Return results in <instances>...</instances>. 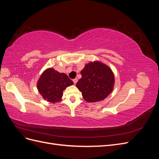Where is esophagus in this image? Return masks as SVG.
Wrapping results in <instances>:
<instances>
[{"label": "esophagus", "instance_id": "1", "mask_svg": "<svg viewBox=\"0 0 159 159\" xmlns=\"http://www.w3.org/2000/svg\"><path fill=\"white\" fill-rule=\"evenodd\" d=\"M73 81H74V84H76V83L78 82V79H77V78L74 79V80H73Z\"/></svg>", "mask_w": 159, "mask_h": 159}]
</instances>
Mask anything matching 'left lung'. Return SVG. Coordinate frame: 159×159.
Listing matches in <instances>:
<instances>
[{
	"mask_svg": "<svg viewBox=\"0 0 159 159\" xmlns=\"http://www.w3.org/2000/svg\"><path fill=\"white\" fill-rule=\"evenodd\" d=\"M81 78L76 87L88 102L103 100L111 92L114 75L109 67L99 61L90 62L81 71Z\"/></svg>",
	"mask_w": 159,
	"mask_h": 159,
	"instance_id": "1",
	"label": "left lung"
}]
</instances>
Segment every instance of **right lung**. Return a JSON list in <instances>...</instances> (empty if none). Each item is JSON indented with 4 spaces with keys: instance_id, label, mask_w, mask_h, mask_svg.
<instances>
[{
    "instance_id": "obj_1",
    "label": "right lung",
    "mask_w": 159,
    "mask_h": 159,
    "mask_svg": "<svg viewBox=\"0 0 159 159\" xmlns=\"http://www.w3.org/2000/svg\"><path fill=\"white\" fill-rule=\"evenodd\" d=\"M73 84V81L66 74L49 68L41 75L37 87L43 98L48 102L55 103L61 100L64 90Z\"/></svg>"
}]
</instances>
